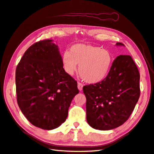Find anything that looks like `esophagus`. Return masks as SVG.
I'll return each mask as SVG.
<instances>
[{"label":"esophagus","mask_w":154,"mask_h":154,"mask_svg":"<svg viewBox=\"0 0 154 154\" xmlns=\"http://www.w3.org/2000/svg\"><path fill=\"white\" fill-rule=\"evenodd\" d=\"M77 87H78V89L80 91H81L82 90H83V85L81 83H78L77 84Z\"/></svg>","instance_id":"34e87169"}]
</instances>
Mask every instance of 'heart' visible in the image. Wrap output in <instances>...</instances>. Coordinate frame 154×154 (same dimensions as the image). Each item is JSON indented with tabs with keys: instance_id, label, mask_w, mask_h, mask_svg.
Returning <instances> with one entry per match:
<instances>
[{
	"instance_id": "1",
	"label": "heart",
	"mask_w": 154,
	"mask_h": 154,
	"mask_svg": "<svg viewBox=\"0 0 154 154\" xmlns=\"http://www.w3.org/2000/svg\"><path fill=\"white\" fill-rule=\"evenodd\" d=\"M62 62L66 72L73 75L79 66V73L88 83L96 84L108 75L113 63V56L108 51L91 45L75 44L69 52L65 51Z\"/></svg>"
}]
</instances>
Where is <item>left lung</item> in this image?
<instances>
[{
    "mask_svg": "<svg viewBox=\"0 0 154 154\" xmlns=\"http://www.w3.org/2000/svg\"><path fill=\"white\" fill-rule=\"evenodd\" d=\"M117 46H124L117 42ZM140 73L129 55L114 60L108 75L100 83L84 86L89 125L108 131L123 125L129 118L140 97Z\"/></svg>",
    "mask_w": 154,
    "mask_h": 154,
    "instance_id": "left-lung-1",
    "label": "left lung"
}]
</instances>
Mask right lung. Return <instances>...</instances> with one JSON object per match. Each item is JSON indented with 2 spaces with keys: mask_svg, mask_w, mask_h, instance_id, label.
I'll return each mask as SVG.
<instances>
[{
  "mask_svg": "<svg viewBox=\"0 0 154 154\" xmlns=\"http://www.w3.org/2000/svg\"><path fill=\"white\" fill-rule=\"evenodd\" d=\"M43 40L25 52L16 70L17 102L34 126L52 130L65 122L71 102L79 91L67 74L58 46Z\"/></svg>",
  "mask_w": 154,
  "mask_h": 154,
  "instance_id": "add662e5",
  "label": "right lung"
}]
</instances>
